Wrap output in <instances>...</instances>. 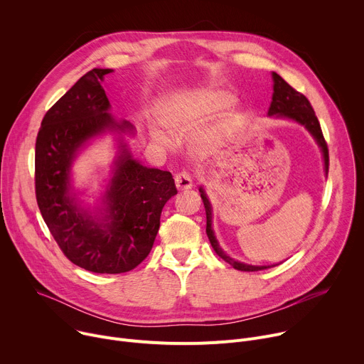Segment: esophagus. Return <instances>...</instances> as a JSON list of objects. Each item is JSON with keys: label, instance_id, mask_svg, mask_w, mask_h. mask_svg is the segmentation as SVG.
<instances>
[{"label": "esophagus", "instance_id": "esophagus-1", "mask_svg": "<svg viewBox=\"0 0 364 364\" xmlns=\"http://www.w3.org/2000/svg\"><path fill=\"white\" fill-rule=\"evenodd\" d=\"M176 186H177V188L181 190V191L191 188V186H193L191 176H190L188 173H186V171L178 173V174L176 176Z\"/></svg>", "mask_w": 364, "mask_h": 364}]
</instances>
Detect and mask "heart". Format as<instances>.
Returning a JSON list of instances; mask_svg holds the SVG:
<instances>
[{"label": "heart", "instance_id": "1", "mask_svg": "<svg viewBox=\"0 0 364 364\" xmlns=\"http://www.w3.org/2000/svg\"><path fill=\"white\" fill-rule=\"evenodd\" d=\"M232 103V95L223 91H210L191 100H174L162 116L164 126L168 129L170 134L180 136L196 123L197 110H220ZM154 139L159 145H165L168 141L162 134H155Z\"/></svg>", "mask_w": 364, "mask_h": 364}]
</instances>
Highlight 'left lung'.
Here are the masks:
<instances>
[{"instance_id":"1","label":"left lung","mask_w":364,"mask_h":364,"mask_svg":"<svg viewBox=\"0 0 364 364\" xmlns=\"http://www.w3.org/2000/svg\"><path fill=\"white\" fill-rule=\"evenodd\" d=\"M273 81H274V85H273V91L274 92H273V100H272V105H270V109H269V116L277 114V116H283V117L296 120L297 123L304 124L311 132L312 136L316 139L318 145L322 149L323 162H325V171L328 174V167H329L328 145L325 142L319 120H318V117H316V114H315L309 100L302 92L296 91L290 84H287L276 73H273ZM200 193H202L200 196H202V200H203L205 210H206V234H208V238H209L215 252L222 259H225L228 264H230V266H232L234 269L241 270V272H258V270L270 269V266H248V264L238 262V261L232 259L230 257H228L220 250V247H219V244H218V241L215 238L213 229H212V208H210V203H209L208 197H206V194H205V191L202 188H200Z\"/></svg>"}]
</instances>
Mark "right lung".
<instances>
[{
  "label": "right lung",
  "mask_w": 364,
  "mask_h": 364,
  "mask_svg": "<svg viewBox=\"0 0 364 364\" xmlns=\"http://www.w3.org/2000/svg\"><path fill=\"white\" fill-rule=\"evenodd\" d=\"M113 70L82 75L46 112L36 138L35 190L42 218L63 255L92 273L134 270L148 257L159 229L164 205L177 188L170 171L146 168L123 149L106 193V213L91 218L70 196V167L77 151L117 124L102 85Z\"/></svg>",
  "instance_id": "add662e5"
}]
</instances>
